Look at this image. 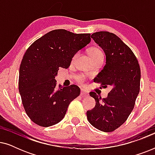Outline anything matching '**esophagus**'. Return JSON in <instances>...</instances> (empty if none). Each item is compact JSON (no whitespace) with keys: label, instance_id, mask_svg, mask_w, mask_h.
Listing matches in <instances>:
<instances>
[{"label":"esophagus","instance_id":"obj_1","mask_svg":"<svg viewBox=\"0 0 155 155\" xmlns=\"http://www.w3.org/2000/svg\"><path fill=\"white\" fill-rule=\"evenodd\" d=\"M80 95H81L82 97H88V92L86 90H84V89H82L81 90V94Z\"/></svg>","mask_w":155,"mask_h":155}]
</instances>
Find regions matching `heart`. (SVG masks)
<instances>
[{
  "label": "heart",
  "mask_w": 155,
  "mask_h": 155,
  "mask_svg": "<svg viewBox=\"0 0 155 155\" xmlns=\"http://www.w3.org/2000/svg\"><path fill=\"white\" fill-rule=\"evenodd\" d=\"M101 53H102V52H101V51L99 50V48H91L90 51H89V54H90L91 57H93V56H96V55L99 54H101ZM78 55H79V54H78V53H76V54L74 55L73 57V61H75V59L77 58V57L78 56ZM77 80H78V82H83V81H84V76L83 75L78 76V78H77Z\"/></svg>",
  "instance_id": "b5f03b06"
}]
</instances>
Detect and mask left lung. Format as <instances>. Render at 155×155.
Returning <instances> with one entry per match:
<instances>
[{
    "mask_svg": "<svg viewBox=\"0 0 155 155\" xmlns=\"http://www.w3.org/2000/svg\"><path fill=\"white\" fill-rule=\"evenodd\" d=\"M91 38L104 50L106 64L94 81L111 90L107 98L94 92V109L87 111L88 121L104 132H112L127 120L134 108L140 92V68L132 50L118 36L109 31H97Z\"/></svg>",
    "mask_w": 155,
    "mask_h": 155,
    "instance_id": "left-lung-1",
    "label": "left lung"
}]
</instances>
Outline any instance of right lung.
Returning a JSON list of instances; mask_svg holds the SVG:
<instances>
[{
  "mask_svg": "<svg viewBox=\"0 0 155 155\" xmlns=\"http://www.w3.org/2000/svg\"><path fill=\"white\" fill-rule=\"evenodd\" d=\"M91 41L90 34L55 29L27 48L19 72V92L27 116L42 127L58 124L68 107L80 94L77 85L57 88L59 68H68L74 55Z\"/></svg>",
  "mask_w": 155,
  "mask_h": 155,
  "instance_id": "obj_1",
  "label": "right lung"
}]
</instances>
